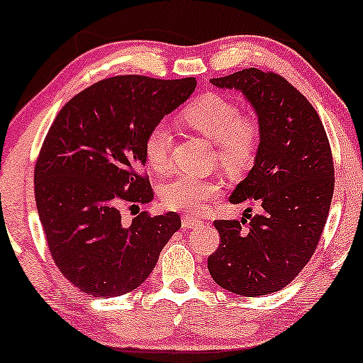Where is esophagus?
Segmentation results:
<instances>
[{
    "mask_svg": "<svg viewBox=\"0 0 363 363\" xmlns=\"http://www.w3.org/2000/svg\"><path fill=\"white\" fill-rule=\"evenodd\" d=\"M200 223V218H196L194 216H183L182 217V225L185 227V229H194Z\"/></svg>",
    "mask_w": 363,
    "mask_h": 363,
    "instance_id": "obj_1",
    "label": "esophagus"
}]
</instances>
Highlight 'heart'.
<instances>
[{
    "label": "heart",
    "instance_id": "1",
    "mask_svg": "<svg viewBox=\"0 0 363 363\" xmlns=\"http://www.w3.org/2000/svg\"><path fill=\"white\" fill-rule=\"evenodd\" d=\"M182 121L210 141L216 143L218 161L229 172L249 167L256 155L259 129L252 119L242 118L240 107L220 94H202L182 111ZM172 133L167 124H156L147 133L145 156L155 172H164L169 161ZM222 183L210 178L180 174L160 186V200L167 208L195 212L220 195Z\"/></svg>",
    "mask_w": 363,
    "mask_h": 363
}]
</instances>
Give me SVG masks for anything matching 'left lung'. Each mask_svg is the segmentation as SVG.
<instances>
[{
  "label": "left lung",
  "mask_w": 363,
  "mask_h": 363,
  "mask_svg": "<svg viewBox=\"0 0 363 363\" xmlns=\"http://www.w3.org/2000/svg\"><path fill=\"white\" fill-rule=\"evenodd\" d=\"M210 82L242 92L257 116L254 167L229 200L256 202L261 212L247 228L245 218L213 222L220 245L208 272L240 296L276 293L301 272L323 232L335 185L328 138L315 107L281 75L244 69Z\"/></svg>",
  "instance_id": "8db88e82"
}]
</instances>
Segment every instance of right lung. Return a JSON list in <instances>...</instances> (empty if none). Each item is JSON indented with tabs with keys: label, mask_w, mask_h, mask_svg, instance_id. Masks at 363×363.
Returning a JSON list of instances; mask_svg holds the SVG:
<instances>
[{
	"label": "right lung",
	"mask_w": 363,
	"mask_h": 363,
	"mask_svg": "<svg viewBox=\"0 0 363 363\" xmlns=\"http://www.w3.org/2000/svg\"><path fill=\"white\" fill-rule=\"evenodd\" d=\"M194 77L119 75L84 89L62 107L35 167V200L48 249L67 279L94 298L134 291L182 227L174 212L121 222L124 202L153 200L147 133L195 91Z\"/></svg>",
	"instance_id": "1"
}]
</instances>
